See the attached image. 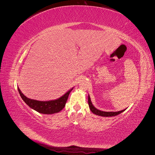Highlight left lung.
Returning <instances> with one entry per match:
<instances>
[{
  "label": "left lung",
  "instance_id": "8db88e82",
  "mask_svg": "<svg viewBox=\"0 0 155 155\" xmlns=\"http://www.w3.org/2000/svg\"><path fill=\"white\" fill-rule=\"evenodd\" d=\"M88 105H89V108H90L91 110L92 111V113L95 114L97 116H104V117H112V116H115L120 114L121 112H123L125 110V109L120 110V111H118V112H105V111H101L100 110H98L92 104V101L91 100L90 96L88 95Z\"/></svg>",
  "mask_w": 155,
  "mask_h": 155
}]
</instances>
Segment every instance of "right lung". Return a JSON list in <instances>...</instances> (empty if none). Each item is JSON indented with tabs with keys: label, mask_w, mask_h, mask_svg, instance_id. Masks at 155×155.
Returning a JSON list of instances; mask_svg holds the SVG:
<instances>
[{
	"label": "right lung",
	"mask_w": 155,
	"mask_h": 155,
	"mask_svg": "<svg viewBox=\"0 0 155 155\" xmlns=\"http://www.w3.org/2000/svg\"><path fill=\"white\" fill-rule=\"evenodd\" d=\"M17 88L18 92H19V94L23 101H24L31 109L36 110L37 112H39V113L45 114H51L54 113H58V112L61 110L64 107L65 104H66V102L67 101L70 92H71L73 89V88L70 89L68 92H67L64 95L58 98V99L43 101L30 99V98L27 97L23 94L19 88L17 87Z\"/></svg>",
	"instance_id": "1"
}]
</instances>
